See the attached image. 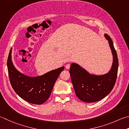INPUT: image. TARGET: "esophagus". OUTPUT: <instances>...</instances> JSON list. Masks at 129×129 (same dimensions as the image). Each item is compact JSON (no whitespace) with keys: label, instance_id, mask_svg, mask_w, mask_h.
<instances>
[{"label":"esophagus","instance_id":"34e87169","mask_svg":"<svg viewBox=\"0 0 129 129\" xmlns=\"http://www.w3.org/2000/svg\"><path fill=\"white\" fill-rule=\"evenodd\" d=\"M70 67V65L69 64H68L65 65V68H66L67 69H69Z\"/></svg>","mask_w":129,"mask_h":129}]
</instances>
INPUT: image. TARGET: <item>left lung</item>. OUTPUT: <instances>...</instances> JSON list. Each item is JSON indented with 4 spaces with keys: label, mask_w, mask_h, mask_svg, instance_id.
<instances>
[{
    "label": "left lung",
    "mask_w": 129,
    "mask_h": 129,
    "mask_svg": "<svg viewBox=\"0 0 129 129\" xmlns=\"http://www.w3.org/2000/svg\"><path fill=\"white\" fill-rule=\"evenodd\" d=\"M105 37L109 44L113 55L112 67L104 75L90 74L75 63H72L70 68L72 82L77 96L82 101L94 102L103 99L111 92L117 76L118 60L112 40L106 34Z\"/></svg>",
    "instance_id": "obj_1"
}]
</instances>
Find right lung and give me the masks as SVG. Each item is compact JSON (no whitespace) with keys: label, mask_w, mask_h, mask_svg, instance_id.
Returning a JSON list of instances; mask_svg holds the SVG:
<instances>
[{"label":"right lung","mask_w":129,"mask_h":129,"mask_svg":"<svg viewBox=\"0 0 129 129\" xmlns=\"http://www.w3.org/2000/svg\"><path fill=\"white\" fill-rule=\"evenodd\" d=\"M12 50L8 57L7 67L13 89L26 101L35 105L42 104L49 98L55 83L64 67L52 70L41 76H27L14 67L12 60Z\"/></svg>","instance_id":"right-lung-1"}]
</instances>
